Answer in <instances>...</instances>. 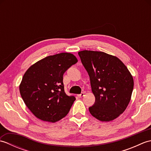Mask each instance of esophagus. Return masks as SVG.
<instances>
[{"label":"esophagus","instance_id":"obj_1","mask_svg":"<svg viewBox=\"0 0 151 151\" xmlns=\"http://www.w3.org/2000/svg\"><path fill=\"white\" fill-rule=\"evenodd\" d=\"M84 93H81V94L77 95V97L78 98H82V97H84Z\"/></svg>","mask_w":151,"mask_h":151}]
</instances>
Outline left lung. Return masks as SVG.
Instances as JSON below:
<instances>
[{
	"instance_id": "left-lung-1",
	"label": "left lung",
	"mask_w": 151,
	"mask_h": 151,
	"mask_svg": "<svg viewBox=\"0 0 151 151\" xmlns=\"http://www.w3.org/2000/svg\"><path fill=\"white\" fill-rule=\"evenodd\" d=\"M90 78L95 102L90 114L101 121H110L123 114L129 105L134 80L126 65L116 56L100 51L78 52Z\"/></svg>"
}]
</instances>
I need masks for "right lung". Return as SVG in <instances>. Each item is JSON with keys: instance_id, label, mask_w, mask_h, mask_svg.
<instances>
[{"instance_id": "add662e5", "label": "right lung", "mask_w": 151, "mask_h": 151, "mask_svg": "<svg viewBox=\"0 0 151 151\" xmlns=\"http://www.w3.org/2000/svg\"><path fill=\"white\" fill-rule=\"evenodd\" d=\"M77 62L73 54L62 52L38 61L25 72L19 91L25 104L37 118L55 123L69 113L76 99L65 93L63 75Z\"/></svg>"}]
</instances>
